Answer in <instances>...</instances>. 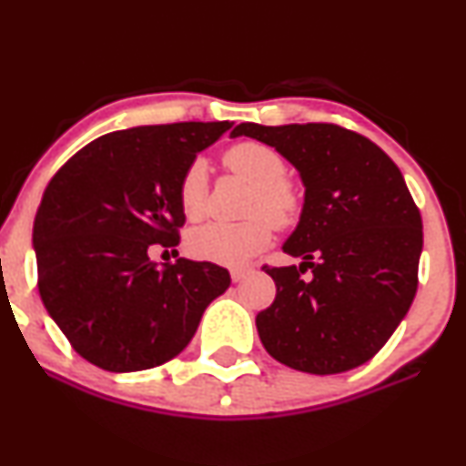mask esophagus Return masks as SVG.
<instances>
[{
  "mask_svg": "<svg viewBox=\"0 0 466 466\" xmlns=\"http://www.w3.org/2000/svg\"><path fill=\"white\" fill-rule=\"evenodd\" d=\"M229 276H232V282H240L249 276V269H232Z\"/></svg>",
  "mask_w": 466,
  "mask_h": 466,
  "instance_id": "1",
  "label": "esophagus"
}]
</instances>
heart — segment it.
I'll return each mask as SVG.
<instances>
[{"label": "heart", "instance_id": "heart-1", "mask_svg": "<svg viewBox=\"0 0 466 466\" xmlns=\"http://www.w3.org/2000/svg\"><path fill=\"white\" fill-rule=\"evenodd\" d=\"M223 162L232 173L254 186L248 215L238 223L210 221L190 229L186 249L203 263L240 267L251 256L263 251L271 240V223L276 228L296 226L302 215V195L285 179L287 164L276 148L260 142H240L228 148ZM208 203V162L192 159L179 181V206L188 218H199Z\"/></svg>", "mask_w": 466, "mask_h": 466}]
</instances>
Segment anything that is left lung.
Segmentation results:
<instances>
[{
  "label": "left lung",
  "mask_w": 466,
  "mask_h": 466,
  "mask_svg": "<svg viewBox=\"0 0 466 466\" xmlns=\"http://www.w3.org/2000/svg\"><path fill=\"white\" fill-rule=\"evenodd\" d=\"M274 147L304 184L298 228L282 245L300 267H263L276 300L256 315L265 350L300 372L337 374L372 360L410 311L419 287L420 212L399 166L337 125L263 127L232 137ZM311 268V281L299 274Z\"/></svg>",
  "instance_id": "left-lung-1"
}]
</instances>
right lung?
Segmentation results:
<instances>
[{
  "label": "right lung",
  "mask_w": 466,
  "mask_h": 466,
  "mask_svg": "<svg viewBox=\"0 0 466 466\" xmlns=\"http://www.w3.org/2000/svg\"><path fill=\"white\" fill-rule=\"evenodd\" d=\"M229 122H175L114 131L50 179L32 243L47 313L83 360L136 372L177 357L201 315L229 287L212 263H153L179 245V181Z\"/></svg>",
  "instance_id": "add662e5"
}]
</instances>
